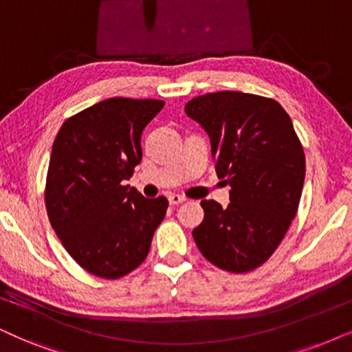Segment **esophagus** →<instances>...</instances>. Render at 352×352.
<instances>
[{
    "label": "esophagus",
    "mask_w": 352,
    "mask_h": 352,
    "mask_svg": "<svg viewBox=\"0 0 352 352\" xmlns=\"http://www.w3.org/2000/svg\"><path fill=\"white\" fill-rule=\"evenodd\" d=\"M184 201H186V198L184 197V195H168V203L170 204H180V203H184Z\"/></svg>",
    "instance_id": "esophagus-1"
}]
</instances>
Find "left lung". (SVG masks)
Masks as SVG:
<instances>
[{"label":"left lung","instance_id":"obj_1","mask_svg":"<svg viewBox=\"0 0 352 352\" xmlns=\"http://www.w3.org/2000/svg\"><path fill=\"white\" fill-rule=\"evenodd\" d=\"M185 113L206 130L216 173L230 186L222 208L203 199L193 229L201 255L229 273H248L273 255L297 214L305 154L279 102L245 92L191 99Z\"/></svg>","mask_w":352,"mask_h":352}]
</instances>
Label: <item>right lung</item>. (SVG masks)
<instances>
[{"label": "right lung", "mask_w": 352, "mask_h": 352, "mask_svg": "<svg viewBox=\"0 0 352 352\" xmlns=\"http://www.w3.org/2000/svg\"><path fill=\"white\" fill-rule=\"evenodd\" d=\"M164 100L112 97L61 124L47 172L45 206L66 252L91 274L118 279L146 260L166 197L123 182L143 157L141 135Z\"/></svg>", "instance_id": "right-lung-1"}]
</instances>
